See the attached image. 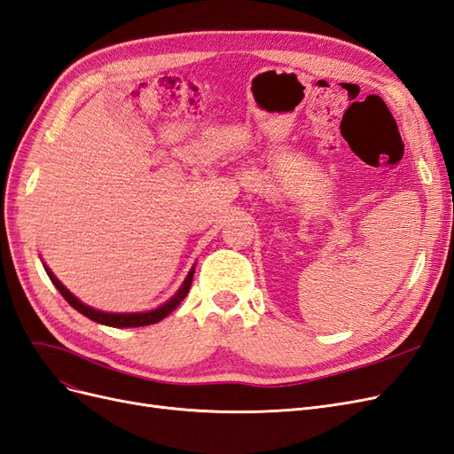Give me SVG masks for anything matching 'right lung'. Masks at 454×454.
Instances as JSON below:
<instances>
[{
	"label": "right lung",
	"instance_id": "right-lung-1",
	"mask_svg": "<svg viewBox=\"0 0 454 454\" xmlns=\"http://www.w3.org/2000/svg\"><path fill=\"white\" fill-rule=\"evenodd\" d=\"M47 274L51 282L54 284V287L62 294V297L70 303L77 312H81L83 316H87L89 320L96 322V324H102V325H109V327H140V325H149V324H157L160 322L162 318H167V316L182 303V301L185 299V295L189 294V287H191V282H193V274H195V267H191L187 278L184 280V284L180 286V290H177L167 303H162L160 307L157 309H151V310H144V312H104V310H98V309H92L85 303H81V301L67 290V287L54 277L52 270L43 263Z\"/></svg>",
	"mask_w": 454,
	"mask_h": 454
}]
</instances>
